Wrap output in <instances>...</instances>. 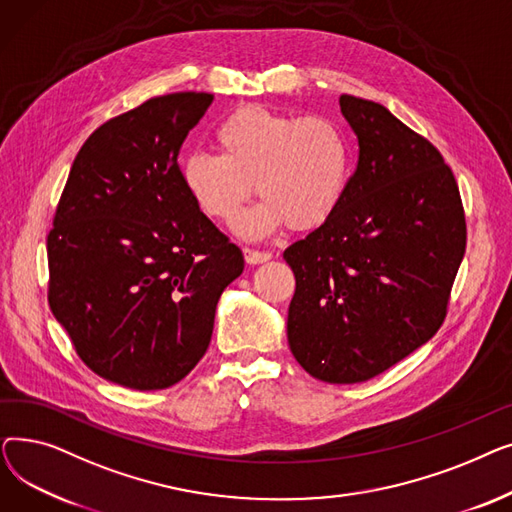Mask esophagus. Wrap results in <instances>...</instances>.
Listing matches in <instances>:
<instances>
[{"instance_id":"34e87169","label":"esophagus","mask_w":512,"mask_h":512,"mask_svg":"<svg viewBox=\"0 0 512 512\" xmlns=\"http://www.w3.org/2000/svg\"><path fill=\"white\" fill-rule=\"evenodd\" d=\"M242 253H245L247 263H253V265L263 263V261H270V259H272V253H267V251H257V249H251V247H245V249H242Z\"/></svg>"}]
</instances>
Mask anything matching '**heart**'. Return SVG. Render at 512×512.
Listing matches in <instances>:
<instances>
[{
    "label": "heart",
    "instance_id": "obj_1",
    "mask_svg": "<svg viewBox=\"0 0 512 512\" xmlns=\"http://www.w3.org/2000/svg\"><path fill=\"white\" fill-rule=\"evenodd\" d=\"M218 153L182 161V184L209 218L232 224L255 193L265 197L240 230L247 236L324 226L342 203L351 176V145L328 116H288L261 105L228 114L213 132Z\"/></svg>",
    "mask_w": 512,
    "mask_h": 512
}]
</instances>
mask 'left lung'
I'll list each match as a JSON object with an SVG mask.
<instances>
[{"label":"left lung","mask_w":512,"mask_h":512,"mask_svg":"<svg viewBox=\"0 0 512 512\" xmlns=\"http://www.w3.org/2000/svg\"><path fill=\"white\" fill-rule=\"evenodd\" d=\"M340 110L359 161L332 218L284 251L297 280L288 344L313 378L359 384L440 330L467 222L432 143L375 101L340 95Z\"/></svg>","instance_id":"left-lung-1"}]
</instances>
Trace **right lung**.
Wrapping results in <instances>:
<instances>
[{
    "instance_id": "add662e5",
    "label": "right lung",
    "mask_w": 512,
    "mask_h": 512,
    "mask_svg": "<svg viewBox=\"0 0 512 512\" xmlns=\"http://www.w3.org/2000/svg\"><path fill=\"white\" fill-rule=\"evenodd\" d=\"M213 95L151 97L80 147L47 234L51 313L103 380L164 390L205 355L242 251L182 184L178 153Z\"/></svg>"
}]
</instances>
